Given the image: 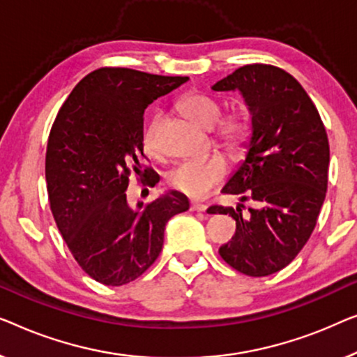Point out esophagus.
<instances>
[{
  "label": "esophagus",
  "instance_id": "obj_1",
  "mask_svg": "<svg viewBox=\"0 0 357 357\" xmlns=\"http://www.w3.org/2000/svg\"><path fill=\"white\" fill-rule=\"evenodd\" d=\"M190 210L192 212H207V205L200 202H190Z\"/></svg>",
  "mask_w": 357,
  "mask_h": 357
}]
</instances>
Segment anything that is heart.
Instances as JSON below:
<instances>
[{"mask_svg": "<svg viewBox=\"0 0 357 357\" xmlns=\"http://www.w3.org/2000/svg\"><path fill=\"white\" fill-rule=\"evenodd\" d=\"M179 109L190 123L202 129L213 128V137L229 153L249 144L252 124L243 112H229L222 119V105L210 95L194 92L179 102ZM142 145L150 157H162L158 142V116L152 118L142 134ZM228 165L220 155L188 160L168 173V184L192 199H202L227 176Z\"/></svg>", "mask_w": 357, "mask_h": 357, "instance_id": "1", "label": "heart"}]
</instances>
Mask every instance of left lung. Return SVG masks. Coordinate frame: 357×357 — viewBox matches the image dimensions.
Listing matches in <instances>:
<instances>
[{
  "mask_svg": "<svg viewBox=\"0 0 357 357\" xmlns=\"http://www.w3.org/2000/svg\"><path fill=\"white\" fill-rule=\"evenodd\" d=\"M212 89L239 90L252 114L249 152L222 192L260 205L248 215L243 204L210 207L236 220L218 252L248 277H268L293 262L317 225L328 184L327 130L303 85L272 64H245Z\"/></svg>",
  "mask_w": 357,
  "mask_h": 357,
  "instance_id": "8db88e82",
  "label": "left lung"
}]
</instances>
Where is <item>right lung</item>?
<instances>
[{
    "instance_id": "1",
    "label": "right lung",
    "mask_w": 357,
    "mask_h": 357,
    "mask_svg": "<svg viewBox=\"0 0 357 357\" xmlns=\"http://www.w3.org/2000/svg\"><path fill=\"white\" fill-rule=\"evenodd\" d=\"M188 77L129 68L87 74L59 108L48 135L45 178L53 218L73 257L107 286L139 278L163 245L165 225L189 208L169 190L130 208V174L153 188L158 174L144 163V112Z\"/></svg>"
}]
</instances>
